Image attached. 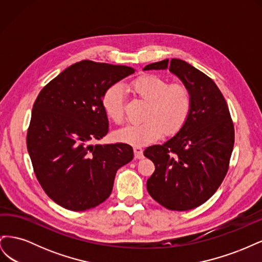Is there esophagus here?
Returning <instances> with one entry per match:
<instances>
[{"label": "esophagus", "instance_id": "obj_1", "mask_svg": "<svg viewBox=\"0 0 262 262\" xmlns=\"http://www.w3.org/2000/svg\"><path fill=\"white\" fill-rule=\"evenodd\" d=\"M133 150H134V156H136L137 158H139V160H140V158H143L144 157L143 149H142L141 146H134Z\"/></svg>", "mask_w": 262, "mask_h": 262}]
</instances>
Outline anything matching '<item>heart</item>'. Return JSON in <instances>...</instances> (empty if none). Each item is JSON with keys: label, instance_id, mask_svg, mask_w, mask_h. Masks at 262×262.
Wrapping results in <instances>:
<instances>
[{"label": "heart", "instance_id": "heart-1", "mask_svg": "<svg viewBox=\"0 0 262 262\" xmlns=\"http://www.w3.org/2000/svg\"><path fill=\"white\" fill-rule=\"evenodd\" d=\"M130 90L147 101L144 118L141 123L126 124L116 132L118 141L133 146L152 143L164 131L173 134L187 122L192 107L191 95L180 84L169 85L164 78L143 75L132 81ZM102 109L109 119L120 123L123 119V93L119 85H113L102 95Z\"/></svg>", "mask_w": 262, "mask_h": 262}]
</instances>
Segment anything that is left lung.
Returning <instances> with one entry per match:
<instances>
[{
    "instance_id": "1",
    "label": "left lung",
    "mask_w": 262,
    "mask_h": 262,
    "mask_svg": "<svg viewBox=\"0 0 262 262\" xmlns=\"http://www.w3.org/2000/svg\"><path fill=\"white\" fill-rule=\"evenodd\" d=\"M167 69L190 92L192 107L177 134L144 150L155 165L146 187L166 209L187 211L209 200L223 181L233 152L234 124L216 84L186 61L166 59L143 70Z\"/></svg>"
}]
</instances>
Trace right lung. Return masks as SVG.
I'll return each mask as SVG.
<instances>
[{
	"instance_id": "add662e5",
	"label": "right lung",
	"mask_w": 262,
	"mask_h": 262,
	"mask_svg": "<svg viewBox=\"0 0 262 262\" xmlns=\"http://www.w3.org/2000/svg\"><path fill=\"white\" fill-rule=\"evenodd\" d=\"M134 69L89 60L69 67L39 93L27 149L45 192L61 207L85 211L113 191L117 170L133 160L129 144H96L108 133L102 95Z\"/></svg>"
}]
</instances>
